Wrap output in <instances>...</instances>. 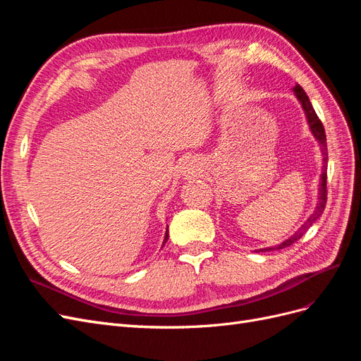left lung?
I'll use <instances>...</instances> for the list:
<instances>
[{
    "mask_svg": "<svg viewBox=\"0 0 361 361\" xmlns=\"http://www.w3.org/2000/svg\"><path fill=\"white\" fill-rule=\"evenodd\" d=\"M293 94L295 97H297L302 111H304V116H305V120H307V125H309V129L310 133L313 134L314 140H318V143L321 146V150H322V161H324V166H322V173H321V179H319V190H318V203H316L313 212L309 215L307 220H305L301 227L298 228L297 232L292 233L288 239H285V241L277 244V245H272V247H265V248H259V250H255V251H271V250H281L285 247H289L292 245L295 241H298V239L309 231V227L318 220V218L322 215L324 209H325V203H326V161H329V154H326V138H325V130H324V126H322V122L319 120V117L316 116L314 110H313V105L309 99V96L305 94V92L302 90V87L300 84H295L293 87Z\"/></svg>",
    "mask_w": 361,
    "mask_h": 361,
    "instance_id": "1",
    "label": "left lung"
}]
</instances>
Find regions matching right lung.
I'll use <instances>...</instances> for the list:
<instances>
[{
    "label": "right lung",
    "instance_id": "obj_1",
    "mask_svg": "<svg viewBox=\"0 0 361 361\" xmlns=\"http://www.w3.org/2000/svg\"><path fill=\"white\" fill-rule=\"evenodd\" d=\"M167 239H169V226H167V231H166V236H164V243H162V247H164V244L167 243Z\"/></svg>",
    "mask_w": 361,
    "mask_h": 361
}]
</instances>
